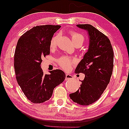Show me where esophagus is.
<instances>
[{"label":"esophagus","instance_id":"1","mask_svg":"<svg viewBox=\"0 0 129 129\" xmlns=\"http://www.w3.org/2000/svg\"><path fill=\"white\" fill-rule=\"evenodd\" d=\"M74 78L71 75L69 74H66V79L69 80V79H73Z\"/></svg>","mask_w":129,"mask_h":129}]
</instances>
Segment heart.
Here are the masks:
<instances>
[{
  "label": "heart",
  "instance_id": "heart-1",
  "mask_svg": "<svg viewBox=\"0 0 129 129\" xmlns=\"http://www.w3.org/2000/svg\"><path fill=\"white\" fill-rule=\"evenodd\" d=\"M71 38L72 40V42L74 45H75L78 43H83L84 41V38L83 36L80 34L77 33L72 32L70 34ZM58 36H55V37H53L52 39L51 40L50 42V48H54L55 47L57 43V40H58ZM75 59H70L67 56H63L60 58L58 60L59 64L62 67L63 69L66 70H68L71 66V65L73 64V63L75 62Z\"/></svg>",
  "mask_w": 129,
  "mask_h": 129
}]
</instances>
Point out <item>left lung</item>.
<instances>
[{"label":"left lung","instance_id":"8db88e82","mask_svg":"<svg viewBox=\"0 0 129 129\" xmlns=\"http://www.w3.org/2000/svg\"><path fill=\"white\" fill-rule=\"evenodd\" d=\"M87 31L89 44L87 52L76 68V73H83L85 77L81 87L70 94L74 102L87 106L98 100L106 89L112 75L114 52L110 41L91 24H77Z\"/></svg>","mask_w":129,"mask_h":129}]
</instances>
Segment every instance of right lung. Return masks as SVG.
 Instances as JSON below:
<instances>
[{"label": "right lung", "mask_w": 129, "mask_h": 129, "mask_svg": "<svg viewBox=\"0 0 129 129\" xmlns=\"http://www.w3.org/2000/svg\"><path fill=\"white\" fill-rule=\"evenodd\" d=\"M60 26H38L21 36L14 55V69L18 83L25 96L34 103L50 100L54 88L66 78L60 70L43 74L42 59L50 54V42Z\"/></svg>", "instance_id": "obj_1"}]
</instances>
